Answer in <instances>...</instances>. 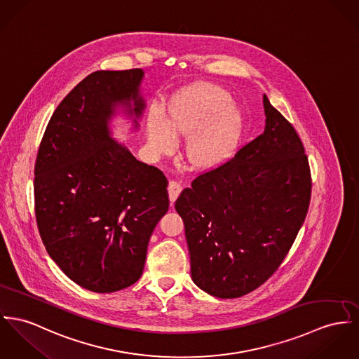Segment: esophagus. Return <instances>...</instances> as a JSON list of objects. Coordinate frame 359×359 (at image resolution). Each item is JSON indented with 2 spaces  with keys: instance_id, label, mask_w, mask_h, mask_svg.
<instances>
[{
  "instance_id": "34e87169",
  "label": "esophagus",
  "mask_w": 359,
  "mask_h": 359,
  "mask_svg": "<svg viewBox=\"0 0 359 359\" xmlns=\"http://www.w3.org/2000/svg\"><path fill=\"white\" fill-rule=\"evenodd\" d=\"M182 190H183V186L179 182H175V180L169 182V184H168V194H169L170 203H173L176 201V198L179 196V194L182 193Z\"/></svg>"
}]
</instances>
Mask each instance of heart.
Wrapping results in <instances>:
<instances>
[{"label":"heart","instance_id":"b5f03b06","mask_svg":"<svg viewBox=\"0 0 359 359\" xmlns=\"http://www.w3.org/2000/svg\"><path fill=\"white\" fill-rule=\"evenodd\" d=\"M229 100L224 90L209 83L182 90L169 101L165 118L158 113L150 116L147 133L151 147L168 153L175 147V137L190 134L184 144L186 158L199 168L216 165L241 131V114L226 107Z\"/></svg>","mask_w":359,"mask_h":359}]
</instances>
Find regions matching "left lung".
Returning a JSON list of instances; mask_svg holds the SVG:
<instances>
[{"mask_svg":"<svg viewBox=\"0 0 359 359\" xmlns=\"http://www.w3.org/2000/svg\"><path fill=\"white\" fill-rule=\"evenodd\" d=\"M264 109L265 131L231 160L198 175L175 203L194 283L222 299L246 295L276 272L309 210L304 143L266 95Z\"/></svg>","mask_w":359,"mask_h":359,"instance_id":"8db88e82","label":"left lung"}]
</instances>
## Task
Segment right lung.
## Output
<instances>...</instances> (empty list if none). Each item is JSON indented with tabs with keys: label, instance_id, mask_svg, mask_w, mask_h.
Returning a JSON list of instances; mask_svg holds the SVG:
<instances>
[{
	"label": "right lung",
	"instance_id": "1",
	"mask_svg": "<svg viewBox=\"0 0 359 359\" xmlns=\"http://www.w3.org/2000/svg\"><path fill=\"white\" fill-rule=\"evenodd\" d=\"M142 69L97 71L57 107L34 169L35 217L58 268L105 294L142 276L149 239L169 208L168 180L109 137L116 105L144 108Z\"/></svg>",
	"mask_w": 359,
	"mask_h": 359
}]
</instances>
